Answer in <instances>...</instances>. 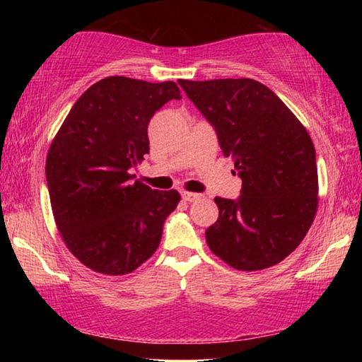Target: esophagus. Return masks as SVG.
<instances>
[{
    "mask_svg": "<svg viewBox=\"0 0 362 362\" xmlns=\"http://www.w3.org/2000/svg\"><path fill=\"white\" fill-rule=\"evenodd\" d=\"M201 196H203V194L193 193V192H183V193H182V198L185 199V201H188V203H194V201L201 199Z\"/></svg>",
    "mask_w": 362,
    "mask_h": 362,
    "instance_id": "esophagus-1",
    "label": "esophagus"
}]
</instances>
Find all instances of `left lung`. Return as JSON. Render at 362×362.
Segmentation results:
<instances>
[{"mask_svg": "<svg viewBox=\"0 0 362 362\" xmlns=\"http://www.w3.org/2000/svg\"><path fill=\"white\" fill-rule=\"evenodd\" d=\"M179 84L216 129L243 180L238 199L216 198L217 222L207 246L243 272L273 267L296 249L317 209L316 151L296 115L255 79Z\"/></svg>", "mask_w": 362, "mask_h": 362, "instance_id": "obj_1", "label": "left lung"}]
</instances>
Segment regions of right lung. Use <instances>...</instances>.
<instances>
[{"mask_svg": "<svg viewBox=\"0 0 362 362\" xmlns=\"http://www.w3.org/2000/svg\"><path fill=\"white\" fill-rule=\"evenodd\" d=\"M182 99L174 81L100 79L79 97L46 158L49 198L70 252L97 273L127 274L155 254L164 220L180 201L134 180L150 151L148 122Z\"/></svg>", "mask_w": 362, "mask_h": 362, "instance_id": "1", "label": "right lung"}]
</instances>
